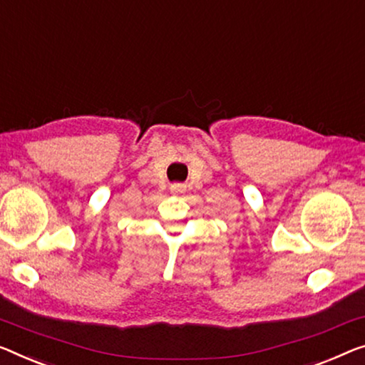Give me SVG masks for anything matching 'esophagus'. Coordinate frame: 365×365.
<instances>
[{
    "label": "esophagus",
    "mask_w": 365,
    "mask_h": 365,
    "mask_svg": "<svg viewBox=\"0 0 365 365\" xmlns=\"http://www.w3.org/2000/svg\"><path fill=\"white\" fill-rule=\"evenodd\" d=\"M170 192L173 195H180V193L185 192V185H182V183H172L170 185Z\"/></svg>",
    "instance_id": "obj_1"
}]
</instances>
